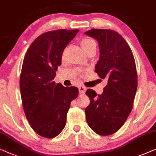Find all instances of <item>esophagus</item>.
<instances>
[{
	"label": "esophagus",
	"mask_w": 156,
	"mask_h": 156,
	"mask_svg": "<svg viewBox=\"0 0 156 156\" xmlns=\"http://www.w3.org/2000/svg\"><path fill=\"white\" fill-rule=\"evenodd\" d=\"M78 89H79V93H80V95L85 94V93H86V87H84V86H79V88H78Z\"/></svg>",
	"instance_id": "1"
}]
</instances>
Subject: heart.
<instances>
[{
	"mask_svg": "<svg viewBox=\"0 0 156 156\" xmlns=\"http://www.w3.org/2000/svg\"><path fill=\"white\" fill-rule=\"evenodd\" d=\"M81 46L85 51L87 52L93 48H96V43L91 38H84L81 41Z\"/></svg>",
	"mask_w": 156,
	"mask_h": 156,
	"instance_id": "b5f03b06",
	"label": "heart"
}]
</instances>
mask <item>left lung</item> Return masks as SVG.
Here are the masks:
<instances>
[{
    "mask_svg": "<svg viewBox=\"0 0 156 156\" xmlns=\"http://www.w3.org/2000/svg\"><path fill=\"white\" fill-rule=\"evenodd\" d=\"M85 33L98 42L100 58L95 72L108 79L101 95L87 90L90 104L85 110L86 120L97 134L110 136L123 126L133 107L138 87L136 62L129 45L116 31L93 28Z\"/></svg>",
    "mask_w": 156,
    "mask_h": 156,
    "instance_id": "left-lung-1",
    "label": "left lung"
}]
</instances>
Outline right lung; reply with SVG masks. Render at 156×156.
Returning a JSON list of instances; mask_svg holds the SVG:
<instances>
[{
	"mask_svg": "<svg viewBox=\"0 0 156 156\" xmlns=\"http://www.w3.org/2000/svg\"><path fill=\"white\" fill-rule=\"evenodd\" d=\"M79 30H51L31 43L20 76L22 104L29 125L39 136L53 138L66 124L70 103L78 95L74 86L53 81L63 51Z\"/></svg>",
	"mask_w": 156,
	"mask_h": 156,
	"instance_id": "right-lung-1",
	"label": "right lung"
}]
</instances>
